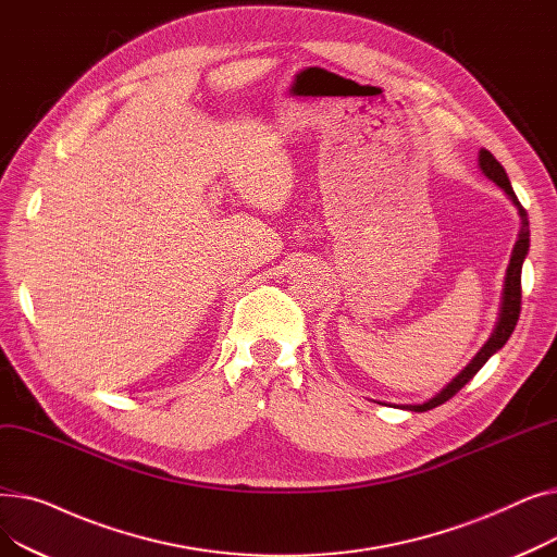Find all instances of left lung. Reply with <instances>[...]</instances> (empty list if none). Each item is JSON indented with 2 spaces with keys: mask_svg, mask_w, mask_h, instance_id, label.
<instances>
[{
  "mask_svg": "<svg viewBox=\"0 0 557 557\" xmlns=\"http://www.w3.org/2000/svg\"><path fill=\"white\" fill-rule=\"evenodd\" d=\"M479 166L481 171L487 175V178L499 185L506 196L512 200V205L519 212V219H521V227H519V234H517V242H515V248H512V255H510V263H508V271H506V282H504V294H502V307H499V318H496V325L490 334V338L485 341V345L479 349L476 357L467 363L451 382L441 391L435 393L431 399H426L424 404H406L401 408H406V411H416V413H422V411H431V408L445 404L447 399H451L470 379L485 366V361L499 352V349L506 345V341L510 338V334L515 332V325L519 320V311H521V267H523V259L525 255H529V246H531V227H529V214H525V210L521 208V202L517 200L515 191H512V185L508 181V173L506 169L496 162V158L481 149L479 153Z\"/></svg>",
  "mask_w": 557,
  "mask_h": 557,
  "instance_id": "8db88e82",
  "label": "left lung"
}]
</instances>
